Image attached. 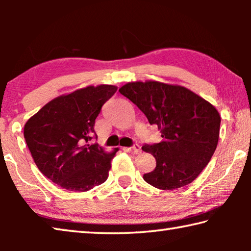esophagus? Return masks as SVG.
<instances>
[{"label": "esophagus", "instance_id": "esophagus-1", "mask_svg": "<svg viewBox=\"0 0 251 251\" xmlns=\"http://www.w3.org/2000/svg\"><path fill=\"white\" fill-rule=\"evenodd\" d=\"M129 151L131 152H134V154H138V152L141 151V146H139L138 144H134V145L129 148Z\"/></svg>", "mask_w": 251, "mask_h": 251}]
</instances>
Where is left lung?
<instances>
[{
	"instance_id": "1",
	"label": "left lung",
	"mask_w": 251,
	"mask_h": 251,
	"mask_svg": "<svg viewBox=\"0 0 251 251\" xmlns=\"http://www.w3.org/2000/svg\"><path fill=\"white\" fill-rule=\"evenodd\" d=\"M120 93L160 129V143L142 147L156 159L155 169L144 174V180L158 189L173 190L196 179L217 147L218 110L185 87L152 80L128 83Z\"/></svg>"
}]
</instances>
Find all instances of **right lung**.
I'll use <instances>...</instances> for the list:
<instances>
[{
    "label": "right lung",
    "mask_w": 251,
    "mask_h": 251,
    "mask_svg": "<svg viewBox=\"0 0 251 251\" xmlns=\"http://www.w3.org/2000/svg\"><path fill=\"white\" fill-rule=\"evenodd\" d=\"M117 91L113 85L88 86L59 96L42 107L24 126V138L36 166L54 184L71 192H87L107 179L116 154L99 144L95 120Z\"/></svg>",
    "instance_id": "add662e5"
}]
</instances>
